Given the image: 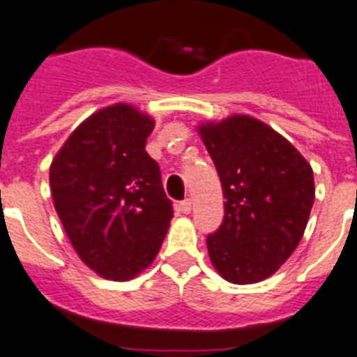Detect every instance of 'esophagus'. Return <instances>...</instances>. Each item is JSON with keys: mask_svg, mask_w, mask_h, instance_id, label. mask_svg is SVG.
Wrapping results in <instances>:
<instances>
[{"mask_svg": "<svg viewBox=\"0 0 357 357\" xmlns=\"http://www.w3.org/2000/svg\"><path fill=\"white\" fill-rule=\"evenodd\" d=\"M178 211H179V213H183V214L192 213V200L186 199V200H183V202H179L178 204Z\"/></svg>", "mask_w": 357, "mask_h": 357, "instance_id": "esophagus-1", "label": "esophagus"}]
</instances>
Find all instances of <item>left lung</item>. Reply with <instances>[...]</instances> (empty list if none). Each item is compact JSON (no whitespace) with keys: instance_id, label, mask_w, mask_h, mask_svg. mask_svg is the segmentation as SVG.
Segmentation results:
<instances>
[{"instance_id":"left-lung-1","label":"left lung","mask_w":357,"mask_h":357,"mask_svg":"<svg viewBox=\"0 0 357 357\" xmlns=\"http://www.w3.org/2000/svg\"><path fill=\"white\" fill-rule=\"evenodd\" d=\"M225 195V218L207 235L218 274L234 284L271 278L300 244L316 188L309 162L286 137L248 115L199 126Z\"/></svg>"}]
</instances>
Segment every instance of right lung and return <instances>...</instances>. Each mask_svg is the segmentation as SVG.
I'll return each mask as SVG.
<instances>
[{
  "instance_id": "1",
  "label": "right lung",
  "mask_w": 357,
  "mask_h": 357,
  "mask_svg": "<svg viewBox=\"0 0 357 357\" xmlns=\"http://www.w3.org/2000/svg\"><path fill=\"white\" fill-rule=\"evenodd\" d=\"M153 127L134 106H108L73 130L50 165L54 206L69 242L109 281L148 268L171 223L160 167L144 150Z\"/></svg>"
}]
</instances>
